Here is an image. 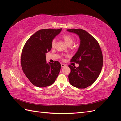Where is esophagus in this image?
<instances>
[{
  "label": "esophagus",
  "mask_w": 121,
  "mask_h": 121,
  "mask_svg": "<svg viewBox=\"0 0 121 121\" xmlns=\"http://www.w3.org/2000/svg\"><path fill=\"white\" fill-rule=\"evenodd\" d=\"M65 66V65L64 64H61V68H64Z\"/></svg>",
  "instance_id": "1"
}]
</instances>
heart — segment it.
<instances>
[{
	"label": "heart",
	"instance_id": "obj_1",
	"mask_svg": "<svg viewBox=\"0 0 121 121\" xmlns=\"http://www.w3.org/2000/svg\"><path fill=\"white\" fill-rule=\"evenodd\" d=\"M63 39H64L65 43H66L68 46H71L74 41V38H73L72 36L69 34L64 35L63 36ZM55 45H56V40H53L52 42V47H54L55 46Z\"/></svg>",
	"mask_w": 121,
	"mask_h": 121
}]
</instances>
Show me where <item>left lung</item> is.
Instances as JSON below:
<instances>
[{
    "label": "left lung",
    "mask_w": 121,
    "mask_h": 121,
    "mask_svg": "<svg viewBox=\"0 0 121 121\" xmlns=\"http://www.w3.org/2000/svg\"><path fill=\"white\" fill-rule=\"evenodd\" d=\"M76 34L80 44L71 61L79 65L78 67L69 65L71 73L68 76L71 85L78 88H85L96 81L103 65V57L99 45L92 36L81 29H67Z\"/></svg>",
    "instance_id": "8db88e82"
}]
</instances>
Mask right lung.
<instances>
[{"label": "right lung", "instance_id": "1", "mask_svg": "<svg viewBox=\"0 0 121 121\" xmlns=\"http://www.w3.org/2000/svg\"><path fill=\"white\" fill-rule=\"evenodd\" d=\"M62 29H41L32 35L25 44L21 54V66L27 78L38 87L52 85L59 74L58 61L47 63L46 53L52 49V42Z\"/></svg>", "mask_w": 121, "mask_h": 121}]
</instances>
